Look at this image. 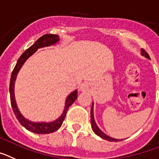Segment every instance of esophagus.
Masks as SVG:
<instances>
[{
	"mask_svg": "<svg viewBox=\"0 0 159 159\" xmlns=\"http://www.w3.org/2000/svg\"><path fill=\"white\" fill-rule=\"evenodd\" d=\"M90 85L88 82H84L82 83L80 86V90L81 92H89L90 90Z\"/></svg>",
	"mask_w": 159,
	"mask_h": 159,
	"instance_id": "obj_1",
	"label": "esophagus"
}]
</instances>
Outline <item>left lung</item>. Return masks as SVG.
Wrapping results in <instances>:
<instances>
[{
    "label": "left lung",
    "instance_id": "8db88e82",
    "mask_svg": "<svg viewBox=\"0 0 159 159\" xmlns=\"http://www.w3.org/2000/svg\"><path fill=\"white\" fill-rule=\"evenodd\" d=\"M141 55H143V56H145L146 58H148V59H151V58H150V56L148 55V54H147V52H146L145 51H144L143 49H141ZM92 107H91V111H90V117H91V126H92V129L93 131H94V133H95L96 135H98V136H100L101 138L104 139L105 140H108V141H110V142H118V141H121L122 139H114V138H111V137L108 136V135H107L105 133L103 132L102 131H101V129H100L99 128H98V126L97 125V124H96L95 122V120H94V115H93V102L92 103Z\"/></svg>",
    "mask_w": 159,
    "mask_h": 159
}]
</instances>
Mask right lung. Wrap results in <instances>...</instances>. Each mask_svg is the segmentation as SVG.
Masks as SVG:
<instances>
[{
	"label": "right lung",
	"mask_w": 159,
	"mask_h": 159,
	"mask_svg": "<svg viewBox=\"0 0 159 159\" xmlns=\"http://www.w3.org/2000/svg\"><path fill=\"white\" fill-rule=\"evenodd\" d=\"M59 37H58V35H52V34H46V35L41 36L39 39H37L36 42L33 45L31 46L28 49H27L26 51H24L22 54V55L20 57L13 71H12L11 79H10V99H11V104H12L14 114H15L17 120H19V122L20 123V124L23 127H24L28 131L36 133V134H48V133L54 132V131H57L62 126V122H63L66 115L67 110H68L69 107L75 101V100L78 97V90H74V91H73L72 93H70L69 95L67 96L66 99L65 107H64L63 111H62V115L60 116L57 120L52 121V122H33V121H31L25 118L21 114L19 108L17 107L15 99V93H14L15 81L20 70L21 69V67L23 66L24 62H26V60L29 57H31L39 48L55 45V43L59 42Z\"/></svg>",
	"instance_id": "right-lung-1"
}]
</instances>
